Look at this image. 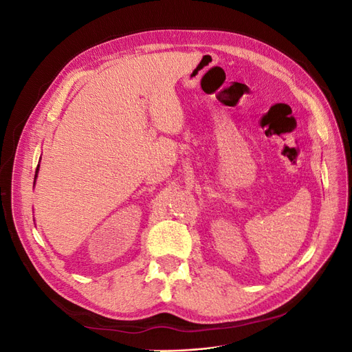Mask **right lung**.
<instances>
[{
  "label": "right lung",
  "mask_w": 352,
  "mask_h": 352,
  "mask_svg": "<svg viewBox=\"0 0 352 352\" xmlns=\"http://www.w3.org/2000/svg\"><path fill=\"white\" fill-rule=\"evenodd\" d=\"M38 170H39V164H38V167H36V172H35V179L38 177Z\"/></svg>",
  "instance_id": "add662e5"
}]
</instances>
